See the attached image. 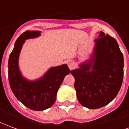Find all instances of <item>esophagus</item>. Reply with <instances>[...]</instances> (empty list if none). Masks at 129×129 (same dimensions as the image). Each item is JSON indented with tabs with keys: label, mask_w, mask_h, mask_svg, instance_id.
Returning <instances> with one entry per match:
<instances>
[{
	"label": "esophagus",
	"mask_w": 129,
	"mask_h": 129,
	"mask_svg": "<svg viewBox=\"0 0 129 129\" xmlns=\"http://www.w3.org/2000/svg\"><path fill=\"white\" fill-rule=\"evenodd\" d=\"M67 64L68 68H70V70H73V69H74L75 67V61H73V60H70V61H68Z\"/></svg>",
	"instance_id": "obj_1"
}]
</instances>
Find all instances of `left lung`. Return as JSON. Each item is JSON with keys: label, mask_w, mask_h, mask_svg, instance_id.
I'll return each instance as SVG.
<instances>
[{"label": "left lung", "mask_w": 129, "mask_h": 129, "mask_svg": "<svg viewBox=\"0 0 129 129\" xmlns=\"http://www.w3.org/2000/svg\"><path fill=\"white\" fill-rule=\"evenodd\" d=\"M92 56L71 70L79 102L90 109L107 105L116 97L124 76V57L116 40L100 32Z\"/></svg>", "instance_id": "1"}]
</instances>
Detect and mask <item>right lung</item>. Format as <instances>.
I'll return each mask as SVG.
<instances>
[{"label": "right lung", "instance_id": "1", "mask_svg": "<svg viewBox=\"0 0 129 129\" xmlns=\"http://www.w3.org/2000/svg\"><path fill=\"white\" fill-rule=\"evenodd\" d=\"M39 31H25L16 41L8 61V78L16 97L33 111L50 108L56 101V93L66 75L70 73L66 64L51 68L39 79L28 81L18 68V56L25 40L39 37Z\"/></svg>", "mask_w": 129, "mask_h": 129}]
</instances>
